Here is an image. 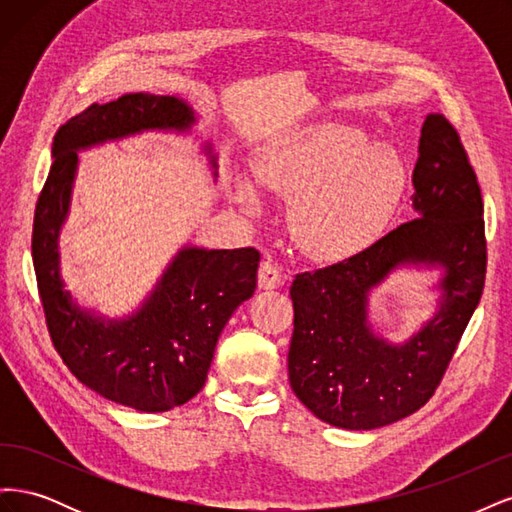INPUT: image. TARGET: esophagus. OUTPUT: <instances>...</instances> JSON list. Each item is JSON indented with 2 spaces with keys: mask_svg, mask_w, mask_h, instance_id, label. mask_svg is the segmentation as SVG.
Returning a JSON list of instances; mask_svg holds the SVG:
<instances>
[{
  "mask_svg": "<svg viewBox=\"0 0 512 512\" xmlns=\"http://www.w3.org/2000/svg\"><path fill=\"white\" fill-rule=\"evenodd\" d=\"M284 282V273L282 269L273 265L271 260H265L258 269V288L260 290H275L280 288Z\"/></svg>",
  "mask_w": 512,
  "mask_h": 512,
  "instance_id": "1",
  "label": "esophagus"
}]
</instances>
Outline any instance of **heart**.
Listing matches in <instances>:
<instances>
[{
	"label": "heart",
	"instance_id": "heart-1",
	"mask_svg": "<svg viewBox=\"0 0 512 512\" xmlns=\"http://www.w3.org/2000/svg\"><path fill=\"white\" fill-rule=\"evenodd\" d=\"M256 170L262 183L294 200L292 237L318 262H346L369 250L408 188L399 153L346 126H322L275 145L260 153ZM232 192L243 209H258V190L245 175H235Z\"/></svg>",
	"mask_w": 512,
	"mask_h": 512
}]
</instances>
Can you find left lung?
<instances>
[{
	"label": "left lung",
	"instance_id": "obj_1",
	"mask_svg": "<svg viewBox=\"0 0 512 512\" xmlns=\"http://www.w3.org/2000/svg\"><path fill=\"white\" fill-rule=\"evenodd\" d=\"M412 185L414 220L290 286V386L333 427L378 429L425 406L483 294V196L457 130L440 113L425 117ZM408 266L441 271L432 285L437 312L404 343H391L370 324L368 297Z\"/></svg>",
	"mask_w": 512,
	"mask_h": 512
}]
</instances>
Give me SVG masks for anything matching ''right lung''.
I'll return each instance as SVG.
<instances>
[{
	"instance_id": "right-lung-1",
	"label": "right lung",
	"mask_w": 512,
	"mask_h": 512,
	"mask_svg": "<svg viewBox=\"0 0 512 512\" xmlns=\"http://www.w3.org/2000/svg\"><path fill=\"white\" fill-rule=\"evenodd\" d=\"M196 123V111L181 96L141 91L91 104L57 132L36 205L32 258L53 344L87 389L138 412L173 410L203 389L226 322L256 290L260 254L254 247L183 245L141 305L113 318L81 305L66 288L61 228L70 215L79 151L145 132L190 134ZM200 151L215 181L213 143L203 141Z\"/></svg>"
}]
</instances>
